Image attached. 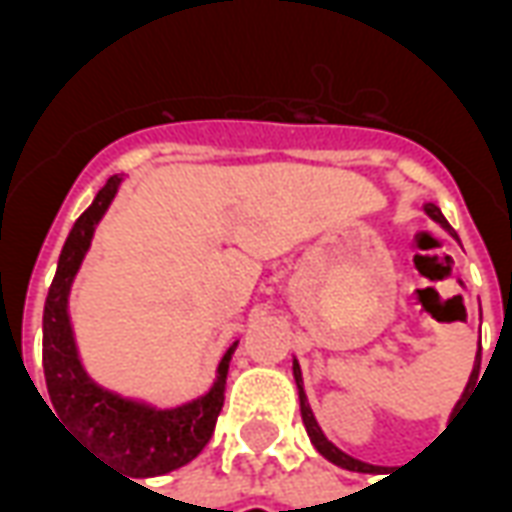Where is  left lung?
Returning <instances> with one entry per match:
<instances>
[{"label":"left lung","instance_id":"8db88e82","mask_svg":"<svg viewBox=\"0 0 512 512\" xmlns=\"http://www.w3.org/2000/svg\"><path fill=\"white\" fill-rule=\"evenodd\" d=\"M425 213H428L433 222H439L444 230H450V233H452V227L447 224V219L441 216V211L436 208V205H433V202H428V205H425ZM452 235H455V233H452ZM455 238H458V235H455ZM477 370H480V354H477V362H474V370H472V378H469V384H474V381H477ZM293 378H296V386H299L301 419H304V428H307V433H310V439H312V444H315V450L321 452L326 461H332L334 466H343V469H348V472H370V469H373L370 463L359 461V458H351L348 452H343L340 447H334L332 441L323 436L321 425H318V422H315V417H312V408H310V403H307V395H304V384H301L299 362H293ZM466 389H469V386H466ZM463 395H466V392H463Z\"/></svg>","mask_w":512,"mask_h":512}]
</instances>
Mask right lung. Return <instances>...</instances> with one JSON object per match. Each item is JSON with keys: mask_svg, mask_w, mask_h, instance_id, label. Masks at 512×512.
<instances>
[{"mask_svg": "<svg viewBox=\"0 0 512 512\" xmlns=\"http://www.w3.org/2000/svg\"><path fill=\"white\" fill-rule=\"evenodd\" d=\"M120 178L112 175L95 194L93 205L76 219L68 241L62 246L57 274L43 307V373L60 419L79 433L98 458L120 466L131 477H156L194 461L211 441L216 417L224 406V381L230 370L235 345L219 362L216 381L208 395L178 408H153L139 400H128L84 373L68 318V296L76 271L93 241L95 224L112 205Z\"/></svg>", "mask_w": 512, "mask_h": 512, "instance_id": "right-lung-1", "label": "right lung"}]
</instances>
